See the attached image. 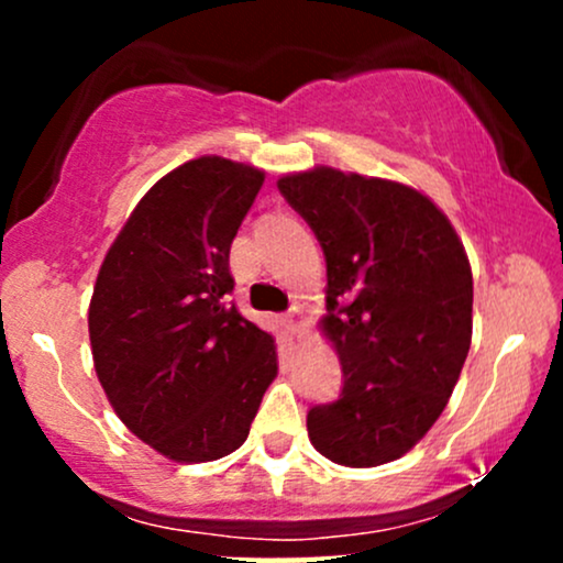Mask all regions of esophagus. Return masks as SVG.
Segmentation results:
<instances>
[{"label":"esophagus","mask_w":563,"mask_h":563,"mask_svg":"<svg viewBox=\"0 0 563 563\" xmlns=\"http://www.w3.org/2000/svg\"><path fill=\"white\" fill-rule=\"evenodd\" d=\"M286 322H288V331L294 333V335H299L301 333V328H303V312H301V307H290L288 312H286Z\"/></svg>","instance_id":"1"}]
</instances>
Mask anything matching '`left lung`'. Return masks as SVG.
Returning <instances> with one entry per match:
<instances>
[{
  "label": "left lung",
  "mask_w": 563,
  "mask_h": 563,
  "mask_svg": "<svg viewBox=\"0 0 563 563\" xmlns=\"http://www.w3.org/2000/svg\"><path fill=\"white\" fill-rule=\"evenodd\" d=\"M277 190L322 245V331L339 352V399L307 412L309 442L339 466L402 457L437 423L471 346L474 280L461 238L423 192L331 166Z\"/></svg>",
  "instance_id": "8db88e82"
}]
</instances>
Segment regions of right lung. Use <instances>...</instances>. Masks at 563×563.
Instances as JSON below:
<instances>
[{"instance_id":"obj_1","label":"right lung","mask_w":563,"mask_h":563,"mask_svg":"<svg viewBox=\"0 0 563 563\" xmlns=\"http://www.w3.org/2000/svg\"><path fill=\"white\" fill-rule=\"evenodd\" d=\"M264 172L203 156L161 177L126 219L89 301L95 371L115 416L177 463L245 442L277 376L273 335L228 296L230 245Z\"/></svg>"}]
</instances>
